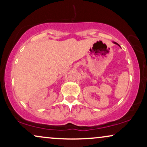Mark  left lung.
Wrapping results in <instances>:
<instances>
[{"instance_id":"obj_1","label":"left lung","mask_w":147,"mask_h":147,"mask_svg":"<svg viewBox=\"0 0 147 147\" xmlns=\"http://www.w3.org/2000/svg\"><path fill=\"white\" fill-rule=\"evenodd\" d=\"M114 43H115V44H117V45H118V46H120L119 45H118V43H116V42H114Z\"/></svg>"}]
</instances>
